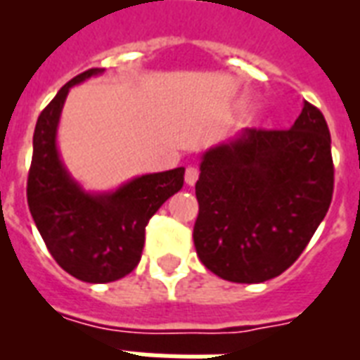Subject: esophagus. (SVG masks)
<instances>
[{
  "label": "esophagus",
  "mask_w": 360,
  "mask_h": 360,
  "mask_svg": "<svg viewBox=\"0 0 360 360\" xmlns=\"http://www.w3.org/2000/svg\"><path fill=\"white\" fill-rule=\"evenodd\" d=\"M186 184L188 186H195V182H197V178H199V169L197 167H188L186 169Z\"/></svg>",
  "instance_id": "obj_1"
}]
</instances>
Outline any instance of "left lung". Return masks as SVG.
<instances>
[{
	"label": "left lung",
	"instance_id": "obj_1",
	"mask_svg": "<svg viewBox=\"0 0 360 360\" xmlns=\"http://www.w3.org/2000/svg\"><path fill=\"white\" fill-rule=\"evenodd\" d=\"M333 189L328 125L308 101L291 129H244L214 146L195 184L200 263L235 283L280 276L308 246Z\"/></svg>",
	"mask_w": 360,
	"mask_h": 360
}]
</instances>
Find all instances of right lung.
<instances>
[{"label":"right lung","instance_id":"1","mask_svg":"<svg viewBox=\"0 0 360 360\" xmlns=\"http://www.w3.org/2000/svg\"><path fill=\"white\" fill-rule=\"evenodd\" d=\"M103 69H88L39 114L27 174V206L61 269L88 283H108L141 261L150 218L184 186V167L133 178L110 193H86L60 160L56 131L69 90Z\"/></svg>","mask_w":360,"mask_h":360}]
</instances>
